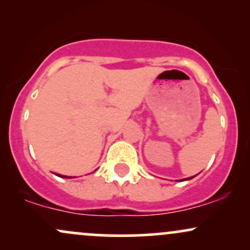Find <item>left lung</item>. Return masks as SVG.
Listing matches in <instances>:
<instances>
[{"label": "left lung", "mask_w": 250, "mask_h": 250, "mask_svg": "<svg viewBox=\"0 0 250 250\" xmlns=\"http://www.w3.org/2000/svg\"><path fill=\"white\" fill-rule=\"evenodd\" d=\"M194 177V176H193ZM193 177H188V179H186V180H190V179H193Z\"/></svg>", "instance_id": "obj_1"}]
</instances>
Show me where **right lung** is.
<instances>
[{
	"label": "right lung",
	"mask_w": 250,
	"mask_h": 250,
	"mask_svg": "<svg viewBox=\"0 0 250 250\" xmlns=\"http://www.w3.org/2000/svg\"><path fill=\"white\" fill-rule=\"evenodd\" d=\"M57 176H60V177H65V179H68V177H69V176H63V175H60V174H57ZM69 179H70V177H69Z\"/></svg>",
	"instance_id": "add662e5"
}]
</instances>
